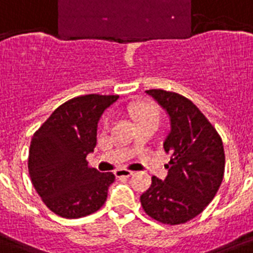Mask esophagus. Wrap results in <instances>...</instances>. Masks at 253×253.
Instances as JSON below:
<instances>
[{"instance_id":"1","label":"esophagus","mask_w":253,"mask_h":253,"mask_svg":"<svg viewBox=\"0 0 253 253\" xmlns=\"http://www.w3.org/2000/svg\"><path fill=\"white\" fill-rule=\"evenodd\" d=\"M115 177H130L134 174V172H131L128 169H117L114 172Z\"/></svg>"}]
</instances>
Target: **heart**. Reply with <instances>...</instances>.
I'll return each instance as SVG.
<instances>
[{"instance_id":"heart-1","label":"heart","mask_w":253,"mask_h":253,"mask_svg":"<svg viewBox=\"0 0 253 253\" xmlns=\"http://www.w3.org/2000/svg\"><path fill=\"white\" fill-rule=\"evenodd\" d=\"M130 111L135 121L140 125V123L146 122H160V111L154 103L150 102H138L130 107ZM111 119L109 115H106L102 121V125L105 128L110 126Z\"/></svg>"}]
</instances>
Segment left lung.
<instances>
[{"mask_svg":"<svg viewBox=\"0 0 253 253\" xmlns=\"http://www.w3.org/2000/svg\"><path fill=\"white\" fill-rule=\"evenodd\" d=\"M167 110L170 131L164 150L170 154L166 180L152 177L150 189L140 196L143 210L164 224H182L196 218L215 197L224 174L223 142L215 127L184 95L150 89Z\"/></svg>","mask_w":253,"mask_h":253,"instance_id":"1","label":"left lung"}]
</instances>
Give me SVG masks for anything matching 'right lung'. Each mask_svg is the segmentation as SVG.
<instances>
[{
    "instance_id": "obj_1",
    "label": "right lung",
    "mask_w": 253,
    "mask_h": 253,
    "mask_svg": "<svg viewBox=\"0 0 253 253\" xmlns=\"http://www.w3.org/2000/svg\"><path fill=\"white\" fill-rule=\"evenodd\" d=\"M119 95L85 94L57 107L34 132L29 174L44 205L56 215L76 219L106 202L115 180L111 172L89 167L86 156L97 144V125Z\"/></svg>"
}]
</instances>
